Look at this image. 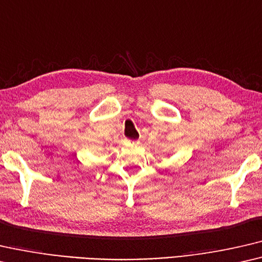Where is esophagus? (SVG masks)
I'll use <instances>...</instances> for the list:
<instances>
[{
    "label": "esophagus",
    "mask_w": 262,
    "mask_h": 262,
    "mask_svg": "<svg viewBox=\"0 0 262 262\" xmlns=\"http://www.w3.org/2000/svg\"><path fill=\"white\" fill-rule=\"evenodd\" d=\"M123 144L126 145V146H130V145H134V144H135V141L128 140V139H124V140H123Z\"/></svg>",
    "instance_id": "esophagus-1"
}]
</instances>
